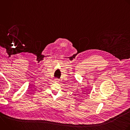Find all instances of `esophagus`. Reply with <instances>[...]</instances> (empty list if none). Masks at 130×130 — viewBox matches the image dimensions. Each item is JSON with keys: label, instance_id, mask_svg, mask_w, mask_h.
Listing matches in <instances>:
<instances>
[{"label": "esophagus", "instance_id": "esophagus-1", "mask_svg": "<svg viewBox=\"0 0 130 130\" xmlns=\"http://www.w3.org/2000/svg\"><path fill=\"white\" fill-rule=\"evenodd\" d=\"M54 81L56 82H59V80L58 79H57V78L54 79Z\"/></svg>", "mask_w": 130, "mask_h": 130}]
</instances>
